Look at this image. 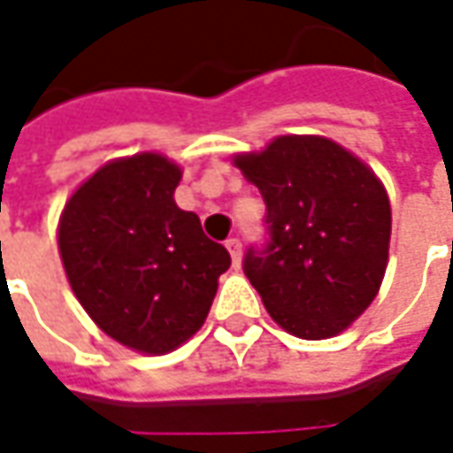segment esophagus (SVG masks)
I'll use <instances>...</instances> for the list:
<instances>
[{
  "label": "esophagus",
  "mask_w": 453,
  "mask_h": 453,
  "mask_svg": "<svg viewBox=\"0 0 453 453\" xmlns=\"http://www.w3.org/2000/svg\"><path fill=\"white\" fill-rule=\"evenodd\" d=\"M226 250L232 254L234 267H239V262H242V242L239 239H226Z\"/></svg>",
  "instance_id": "34e87169"
}]
</instances>
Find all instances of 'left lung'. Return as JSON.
<instances>
[{"label": "left lung", "instance_id": "1", "mask_svg": "<svg viewBox=\"0 0 453 453\" xmlns=\"http://www.w3.org/2000/svg\"><path fill=\"white\" fill-rule=\"evenodd\" d=\"M232 164L267 203L270 247L244 272L270 318L303 340L335 338L373 303L388 267L391 201L356 153L325 135H277Z\"/></svg>", "mask_w": 453, "mask_h": 453}]
</instances>
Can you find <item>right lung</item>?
<instances>
[{"label":"right lung","mask_w":453,"mask_h":453,"mask_svg":"<svg viewBox=\"0 0 453 453\" xmlns=\"http://www.w3.org/2000/svg\"><path fill=\"white\" fill-rule=\"evenodd\" d=\"M183 168L143 150L103 164L65 201L58 250L82 310L115 342L165 356L209 315L229 252L173 199Z\"/></svg>","instance_id":"1"}]
</instances>
